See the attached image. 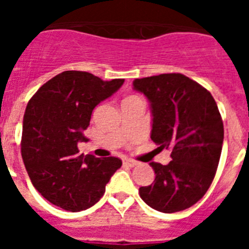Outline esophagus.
Returning <instances> with one entry per match:
<instances>
[{
	"mask_svg": "<svg viewBox=\"0 0 249 249\" xmlns=\"http://www.w3.org/2000/svg\"><path fill=\"white\" fill-rule=\"evenodd\" d=\"M123 164H126V166H128V167H135V166H137L138 162L137 160H129V158H124V160H123Z\"/></svg>",
	"mask_w": 249,
	"mask_h": 249,
	"instance_id": "obj_1",
	"label": "esophagus"
}]
</instances>
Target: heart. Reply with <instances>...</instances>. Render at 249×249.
Instances as JSON below:
<instances>
[{"instance_id": "b5f03b06", "label": "heart", "mask_w": 249, "mask_h": 249, "mask_svg": "<svg viewBox=\"0 0 249 249\" xmlns=\"http://www.w3.org/2000/svg\"><path fill=\"white\" fill-rule=\"evenodd\" d=\"M131 97H136V96H131Z\"/></svg>"}]
</instances>
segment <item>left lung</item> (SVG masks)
Segmentation results:
<instances>
[{
	"label": "left lung",
	"instance_id": "obj_1",
	"mask_svg": "<svg viewBox=\"0 0 249 249\" xmlns=\"http://www.w3.org/2000/svg\"><path fill=\"white\" fill-rule=\"evenodd\" d=\"M133 89L151 102L152 141L172 151L166 166L149 163L156 178L141 187V198L163 213L187 210L206 195L218 167L224 131L217 103L182 73L136 78Z\"/></svg>",
	"mask_w": 249,
	"mask_h": 249
}]
</instances>
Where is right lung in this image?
Segmentation results:
<instances>
[{"label":"right lung","instance_id":"right-lung-1","mask_svg":"<svg viewBox=\"0 0 249 249\" xmlns=\"http://www.w3.org/2000/svg\"><path fill=\"white\" fill-rule=\"evenodd\" d=\"M89 72L65 71L39 87L26 107L21 153L30 179L41 195L71 212L87 210L103 196L122 166L117 157L80 155L78 142L93 108L123 85Z\"/></svg>","mask_w":249,"mask_h":249}]
</instances>
